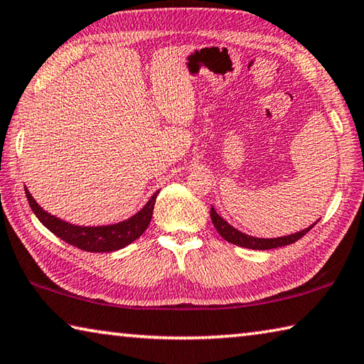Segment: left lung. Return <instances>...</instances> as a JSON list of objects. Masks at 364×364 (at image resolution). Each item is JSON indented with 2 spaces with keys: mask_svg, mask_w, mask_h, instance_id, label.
<instances>
[{
  "mask_svg": "<svg viewBox=\"0 0 364 364\" xmlns=\"http://www.w3.org/2000/svg\"><path fill=\"white\" fill-rule=\"evenodd\" d=\"M210 218H212V223L213 226L217 228V231L220 232V236L225 239V241L231 242L234 245H239V247H245V249H254V250H269V249H276V247H282V245H289V244H294L295 241H299L300 237H304L305 234L311 230L313 226H315L318 221H315L311 226L305 228V230H301L299 232H294V234H289V236H282V237H271V239H264V237H254V236H249V234H245L242 231L236 230V228H232L228 221H225L223 218L220 217V215L215 212V208H210Z\"/></svg>",
  "mask_w": 364,
  "mask_h": 364,
  "instance_id": "1",
  "label": "left lung"
}]
</instances>
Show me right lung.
Masks as SVG:
<instances>
[{"mask_svg": "<svg viewBox=\"0 0 364 364\" xmlns=\"http://www.w3.org/2000/svg\"><path fill=\"white\" fill-rule=\"evenodd\" d=\"M157 194L159 191L154 193L151 199L147 200V204L141 208L138 213H134L133 217L128 220L106 226H77L67 223V221L54 217V215L48 213L46 210H43L26 188L27 200L30 207H32L33 213L36 215V218H38L49 231L63 239V241L86 252H114L127 247L128 244L136 241L151 223Z\"/></svg>", "mask_w": 364, "mask_h": 364, "instance_id": "obj_1", "label": "right lung"}]
</instances>
